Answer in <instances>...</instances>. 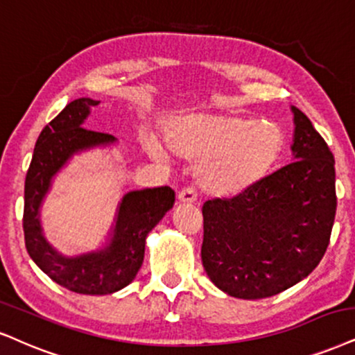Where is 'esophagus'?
Listing matches in <instances>:
<instances>
[{
  "label": "esophagus",
  "mask_w": 355,
  "mask_h": 355,
  "mask_svg": "<svg viewBox=\"0 0 355 355\" xmlns=\"http://www.w3.org/2000/svg\"><path fill=\"white\" fill-rule=\"evenodd\" d=\"M179 202H184V204H191L198 200V192H196L194 187H184L181 192L178 194Z\"/></svg>",
  "instance_id": "obj_1"
}]
</instances>
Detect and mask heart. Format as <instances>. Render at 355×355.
<instances>
[{
  "instance_id": "heart-1",
  "label": "heart",
  "mask_w": 355,
  "mask_h": 355,
  "mask_svg": "<svg viewBox=\"0 0 355 355\" xmlns=\"http://www.w3.org/2000/svg\"><path fill=\"white\" fill-rule=\"evenodd\" d=\"M169 150L196 163L200 187L212 196L234 198L252 189L278 163L284 131L271 120L235 113H198L173 121L166 130ZM161 156L157 143H148Z\"/></svg>"
}]
</instances>
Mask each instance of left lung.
Masks as SVG:
<instances>
[{
  "label": "left lung",
  "instance_id": "left-lung-1",
  "mask_svg": "<svg viewBox=\"0 0 355 355\" xmlns=\"http://www.w3.org/2000/svg\"><path fill=\"white\" fill-rule=\"evenodd\" d=\"M295 161L234 198L205 200L200 248L207 277L234 298L278 295L308 277L329 245L336 207L334 155L293 107Z\"/></svg>",
  "mask_w": 355,
  "mask_h": 355
}]
</instances>
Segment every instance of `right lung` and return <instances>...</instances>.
Wrapping results in <instances>:
<instances>
[{"mask_svg": "<svg viewBox=\"0 0 355 355\" xmlns=\"http://www.w3.org/2000/svg\"><path fill=\"white\" fill-rule=\"evenodd\" d=\"M97 100L77 98L39 135L24 184V242L29 257L47 277L80 295H110L133 282L141 268L146 235L173 207L174 191L168 186L131 191L121 200L112 242L100 252L76 258L59 255L44 239L39 207L51 179L73 153L108 144L115 138L84 128Z\"/></svg>", "mask_w": 355, "mask_h": 355, "instance_id": "obj_1", "label": "right lung"}]
</instances>
